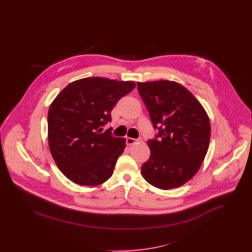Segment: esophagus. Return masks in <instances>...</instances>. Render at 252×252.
I'll list each match as a JSON object with an SVG mask.
<instances>
[{"label": "esophagus", "mask_w": 252, "mask_h": 252, "mask_svg": "<svg viewBox=\"0 0 252 252\" xmlns=\"http://www.w3.org/2000/svg\"><path fill=\"white\" fill-rule=\"evenodd\" d=\"M142 138L139 139H133V138H126V144L127 145H132V144H136L138 142H141Z\"/></svg>", "instance_id": "obj_1"}]
</instances>
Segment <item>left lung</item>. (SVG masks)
<instances>
[{
	"label": "left lung",
	"instance_id": "1",
	"mask_svg": "<svg viewBox=\"0 0 252 252\" xmlns=\"http://www.w3.org/2000/svg\"><path fill=\"white\" fill-rule=\"evenodd\" d=\"M156 139L149 140L150 158L142 166L148 183L161 190L178 188L198 172L207 154L211 125L200 102L175 81L138 82Z\"/></svg>",
	"mask_w": 252,
	"mask_h": 252
}]
</instances>
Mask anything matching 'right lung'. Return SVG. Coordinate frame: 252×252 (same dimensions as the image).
Masks as SVG:
<instances>
[{"label":"right lung","mask_w":252,"mask_h":252,"mask_svg":"<svg viewBox=\"0 0 252 252\" xmlns=\"http://www.w3.org/2000/svg\"><path fill=\"white\" fill-rule=\"evenodd\" d=\"M133 81L86 77L66 86L52 102L48 111L50 152L66 178L82 186H96L112 176L126 139L101 126L111 121L110 112Z\"/></svg>","instance_id":"add662e5"}]
</instances>
